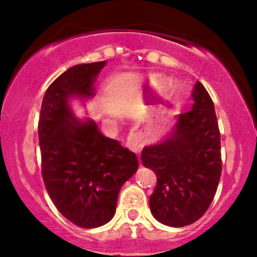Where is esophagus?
Listing matches in <instances>:
<instances>
[{
	"instance_id": "esophagus-1",
	"label": "esophagus",
	"mask_w": 257,
	"mask_h": 257,
	"mask_svg": "<svg viewBox=\"0 0 257 257\" xmlns=\"http://www.w3.org/2000/svg\"><path fill=\"white\" fill-rule=\"evenodd\" d=\"M144 141L139 134H131L126 139V147L134 153H141L144 147Z\"/></svg>"
}]
</instances>
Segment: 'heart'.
<instances>
[{
	"mask_svg": "<svg viewBox=\"0 0 257 257\" xmlns=\"http://www.w3.org/2000/svg\"><path fill=\"white\" fill-rule=\"evenodd\" d=\"M159 77H155L154 79H153V84H157L158 82H159ZM159 92H160V95H162V98L164 100H170L172 99L173 94H174V87H173V83L169 82V80H167V82L163 83L162 85L159 87Z\"/></svg>",
	"mask_w": 257,
	"mask_h": 257,
	"instance_id": "heart-1",
	"label": "heart"
}]
</instances>
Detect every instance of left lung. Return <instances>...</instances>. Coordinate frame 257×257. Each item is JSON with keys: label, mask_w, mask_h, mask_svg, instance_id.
Segmentation results:
<instances>
[{"label": "left lung", "mask_w": 257, "mask_h": 257, "mask_svg": "<svg viewBox=\"0 0 257 257\" xmlns=\"http://www.w3.org/2000/svg\"><path fill=\"white\" fill-rule=\"evenodd\" d=\"M191 98V109L179 114L168 136L142 152V163L158 180L149 199L150 211L173 227L193 224L205 214L221 175L214 103L200 82L194 84Z\"/></svg>", "instance_id": "left-lung-1"}]
</instances>
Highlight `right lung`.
Listing matches in <instances>:
<instances>
[{
  "label": "right lung",
  "mask_w": 257,
  "mask_h": 257,
  "mask_svg": "<svg viewBox=\"0 0 257 257\" xmlns=\"http://www.w3.org/2000/svg\"><path fill=\"white\" fill-rule=\"evenodd\" d=\"M105 61L77 64L48 87L38 121L42 177L58 211L74 225L93 229L115 214L123 184L138 169L134 153L103 136L92 119L74 115L71 100L94 95Z\"/></svg>",
  "instance_id": "obj_1"
}]
</instances>
